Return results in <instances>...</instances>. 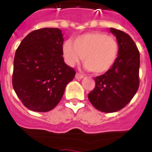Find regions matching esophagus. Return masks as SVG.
<instances>
[{"label": "esophagus", "mask_w": 152, "mask_h": 152, "mask_svg": "<svg viewBox=\"0 0 152 152\" xmlns=\"http://www.w3.org/2000/svg\"><path fill=\"white\" fill-rule=\"evenodd\" d=\"M75 77H76L77 79H82V78L84 77V75H83L82 74H80V73H77L76 75H75Z\"/></svg>", "instance_id": "1"}]
</instances>
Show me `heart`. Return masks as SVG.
<instances>
[{
  "instance_id": "heart-1",
  "label": "heart",
  "mask_w": 152,
  "mask_h": 152,
  "mask_svg": "<svg viewBox=\"0 0 152 152\" xmlns=\"http://www.w3.org/2000/svg\"><path fill=\"white\" fill-rule=\"evenodd\" d=\"M62 52L69 66H75L83 57L86 69L100 75L115 64L118 58V44L112 36L102 32H91L75 37L72 42H66Z\"/></svg>"
}]
</instances>
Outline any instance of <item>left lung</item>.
I'll return each mask as SVG.
<instances>
[{
	"instance_id": "8db88e82",
	"label": "left lung",
	"mask_w": 152,
	"mask_h": 152,
	"mask_svg": "<svg viewBox=\"0 0 152 152\" xmlns=\"http://www.w3.org/2000/svg\"><path fill=\"white\" fill-rule=\"evenodd\" d=\"M118 44L115 64L105 74L94 77L95 87L88 94L91 104L106 113L116 112L131 102L140 86V52L128 34L110 28Z\"/></svg>"
}]
</instances>
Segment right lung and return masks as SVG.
<instances>
[{"instance_id": "obj_1", "label": "right lung", "mask_w": 152, "mask_h": 152, "mask_svg": "<svg viewBox=\"0 0 152 152\" xmlns=\"http://www.w3.org/2000/svg\"><path fill=\"white\" fill-rule=\"evenodd\" d=\"M58 28L34 30L20 42L13 61L12 87L26 107L47 112L58 104L76 72L63 59Z\"/></svg>"}]
</instances>
